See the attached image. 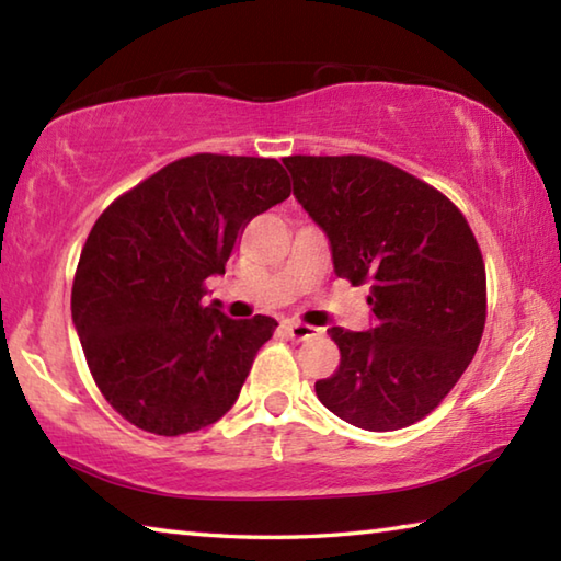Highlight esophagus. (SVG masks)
<instances>
[{
    "instance_id": "1",
    "label": "esophagus",
    "mask_w": 561,
    "mask_h": 561,
    "mask_svg": "<svg viewBox=\"0 0 561 561\" xmlns=\"http://www.w3.org/2000/svg\"><path fill=\"white\" fill-rule=\"evenodd\" d=\"M284 331H287L289 339L294 341H307V339L319 336V329L309 324H299V321H287V324H284Z\"/></svg>"
}]
</instances>
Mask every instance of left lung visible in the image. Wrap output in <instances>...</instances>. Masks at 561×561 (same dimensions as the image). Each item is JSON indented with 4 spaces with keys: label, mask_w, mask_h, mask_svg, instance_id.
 Segmentation results:
<instances>
[{
    "label": "left lung",
    "mask_w": 561,
    "mask_h": 561,
    "mask_svg": "<svg viewBox=\"0 0 561 561\" xmlns=\"http://www.w3.org/2000/svg\"><path fill=\"white\" fill-rule=\"evenodd\" d=\"M284 165L339 277L371 287L374 329H329L341 364L317 381L319 401L364 431L417 423L458 383L485 329V262L468 220L386 160L289 156Z\"/></svg>",
    "instance_id": "left-lung-1"
}]
</instances>
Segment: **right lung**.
<instances>
[{
  "label": "right lung",
  "mask_w": 561,
  "mask_h": 561,
  "mask_svg": "<svg viewBox=\"0 0 561 561\" xmlns=\"http://www.w3.org/2000/svg\"><path fill=\"white\" fill-rule=\"evenodd\" d=\"M274 158L197 153L160 168L93 222L71 289L89 371L128 423L185 435L234 405L272 317L203 307L252 217L287 201Z\"/></svg>",
  "instance_id": "right-lung-1"
}]
</instances>
